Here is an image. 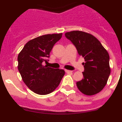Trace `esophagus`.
<instances>
[{
  "mask_svg": "<svg viewBox=\"0 0 122 122\" xmlns=\"http://www.w3.org/2000/svg\"><path fill=\"white\" fill-rule=\"evenodd\" d=\"M65 72H66V73H72V71L68 70H65Z\"/></svg>",
  "mask_w": 122,
  "mask_h": 122,
  "instance_id": "esophagus-1",
  "label": "esophagus"
}]
</instances>
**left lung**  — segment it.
<instances>
[{
  "label": "left lung",
  "instance_id": "1",
  "mask_svg": "<svg viewBox=\"0 0 122 122\" xmlns=\"http://www.w3.org/2000/svg\"><path fill=\"white\" fill-rule=\"evenodd\" d=\"M75 46L79 55L84 58V78L76 82L78 89L86 95H93L103 90L111 73L109 56L93 35L74 30L65 34Z\"/></svg>",
  "mask_w": 122,
  "mask_h": 122
}]
</instances>
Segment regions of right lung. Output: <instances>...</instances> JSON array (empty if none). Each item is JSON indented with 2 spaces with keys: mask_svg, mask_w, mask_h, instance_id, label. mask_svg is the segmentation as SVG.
Here are the masks:
<instances>
[{
  "mask_svg": "<svg viewBox=\"0 0 122 122\" xmlns=\"http://www.w3.org/2000/svg\"><path fill=\"white\" fill-rule=\"evenodd\" d=\"M62 33L42 35L29 41L18 56V68L22 81L34 93L47 95L59 86L65 71L43 66L54 45Z\"/></svg>",
  "mask_w": 122,
  "mask_h": 122,
  "instance_id": "1",
  "label": "right lung"
}]
</instances>
